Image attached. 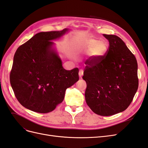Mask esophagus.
<instances>
[{"instance_id": "34e87169", "label": "esophagus", "mask_w": 148, "mask_h": 148, "mask_svg": "<svg viewBox=\"0 0 148 148\" xmlns=\"http://www.w3.org/2000/svg\"><path fill=\"white\" fill-rule=\"evenodd\" d=\"M83 75V70H79V77L82 78Z\"/></svg>"}]
</instances>
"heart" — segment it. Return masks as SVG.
Wrapping results in <instances>:
<instances>
[{"mask_svg":"<svg viewBox=\"0 0 148 148\" xmlns=\"http://www.w3.org/2000/svg\"><path fill=\"white\" fill-rule=\"evenodd\" d=\"M82 47L84 52L89 53L90 56L96 60L104 57L109 49V46L106 42L91 38L84 39Z\"/></svg>","mask_w":148,"mask_h":148,"instance_id":"heart-1","label":"heart"}]
</instances>
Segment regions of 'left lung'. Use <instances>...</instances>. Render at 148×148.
<instances>
[{
    "mask_svg": "<svg viewBox=\"0 0 148 148\" xmlns=\"http://www.w3.org/2000/svg\"><path fill=\"white\" fill-rule=\"evenodd\" d=\"M109 42L106 55L87 62L83 79L85 99L93 112L110 116L126 110L138 88L136 58L115 35L103 34Z\"/></svg>",
    "mask_w": 148,
    "mask_h": 148,
    "instance_id": "obj_1",
    "label": "left lung"
}]
</instances>
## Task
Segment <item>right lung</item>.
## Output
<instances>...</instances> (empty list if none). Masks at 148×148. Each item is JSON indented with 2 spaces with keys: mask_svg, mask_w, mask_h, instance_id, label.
I'll return each mask as SVG.
<instances>
[{
  "mask_svg": "<svg viewBox=\"0 0 148 148\" xmlns=\"http://www.w3.org/2000/svg\"><path fill=\"white\" fill-rule=\"evenodd\" d=\"M69 29L41 32L22 44L15 53L10 75L17 100L25 108L46 114L64 101L66 89L78 81L79 70H66L53 40Z\"/></svg>",
  "mask_w": 148,
  "mask_h": 148,
  "instance_id": "obj_1",
  "label": "right lung"
}]
</instances>
